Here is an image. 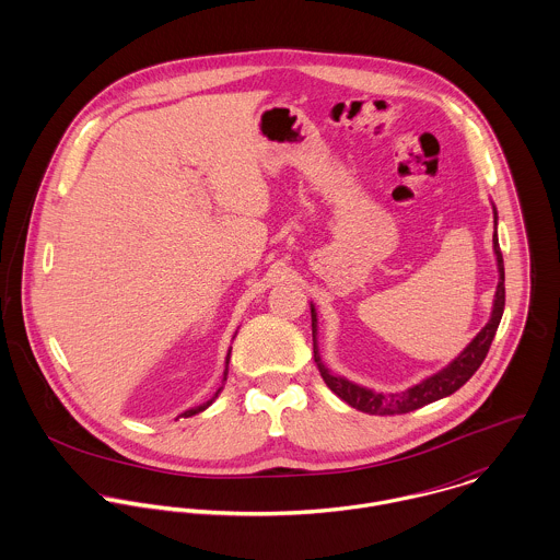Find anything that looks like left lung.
Returning <instances> with one entry per match:
<instances>
[{"instance_id":"obj_1","label":"left lung","mask_w":560,"mask_h":560,"mask_svg":"<svg viewBox=\"0 0 560 560\" xmlns=\"http://www.w3.org/2000/svg\"><path fill=\"white\" fill-rule=\"evenodd\" d=\"M493 218L498 220V213L493 209ZM493 252H495V260H498V289H495V300H493V311L491 317L487 320V325L480 329L475 336V340L440 373L427 377L424 382L411 386L405 393L397 395H384V393H373L369 388H362L340 375L329 373V369L320 362L319 347H317V313L315 306H311V315H313V349H315V362L319 366L320 377L327 384V388L338 395L345 402H349L351 407L366 411V413H375V416H395V413H407L413 411L422 405H429L433 400L444 399L453 393H457L479 369L491 347V340L495 336V329L502 319L504 313V262H502V252L498 245V235L493 233Z\"/></svg>"}]
</instances>
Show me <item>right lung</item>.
<instances>
[{
    "mask_svg": "<svg viewBox=\"0 0 560 560\" xmlns=\"http://www.w3.org/2000/svg\"><path fill=\"white\" fill-rule=\"evenodd\" d=\"M229 360H231V351H229V355H226V371H224V382H226V375H229ZM220 390H222V388H220ZM220 390L215 393V397L220 395ZM215 397H213L211 400H207V402H202V405H198V407H194V409H187V411H183L180 416H183V418H189V416H194V413H198V411L207 409V407H209V405L215 400Z\"/></svg>",
    "mask_w": 560,
    "mask_h": 560,
    "instance_id": "right-lung-1",
    "label": "right lung"
}]
</instances>
